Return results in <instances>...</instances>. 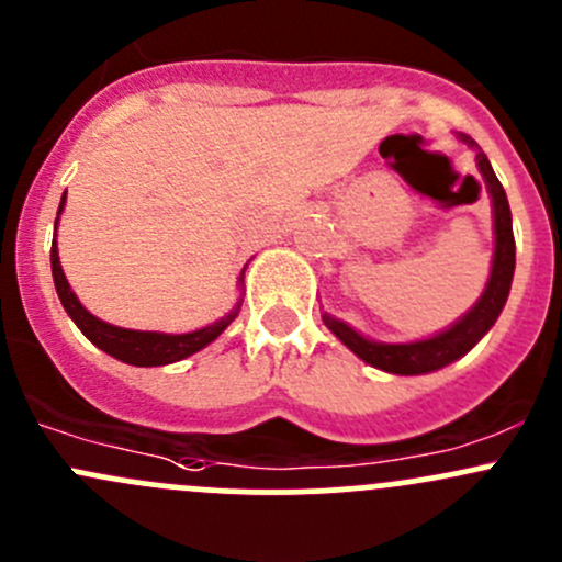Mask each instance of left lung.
<instances>
[{
  "label": "left lung",
  "instance_id": "left-lung-1",
  "mask_svg": "<svg viewBox=\"0 0 562 562\" xmlns=\"http://www.w3.org/2000/svg\"><path fill=\"white\" fill-rule=\"evenodd\" d=\"M468 149L475 151V166H479L481 176H484L486 192L492 201V231H495V252H492V269L490 280H486L484 293L479 302L468 310L459 321L451 323L443 331L432 334V337L413 339V342H378V339L364 337L348 326L339 317L323 313V323L328 331L339 339L348 350H353L361 361H367L375 370L391 372V375H427V372L443 370V367L454 364L462 359L470 348L479 345V339L495 326L501 317L503 307L508 302L514 280V266H517V245H514V228H512V209H508V198L503 184L497 181L495 171H492L490 160L481 151L470 135L457 133Z\"/></svg>",
  "mask_w": 562,
  "mask_h": 562
}]
</instances>
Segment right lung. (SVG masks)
Instances as JSON below:
<instances>
[{"label":"right lung","instance_id":"obj_1","mask_svg":"<svg viewBox=\"0 0 562 562\" xmlns=\"http://www.w3.org/2000/svg\"><path fill=\"white\" fill-rule=\"evenodd\" d=\"M67 195V190H65ZM65 195H61L59 212H56V223H54V245H50V274H54V285L56 293H59V302L65 307V313L72 317L78 328H81L83 337L89 339L92 345H98L100 350H105L108 356L113 359L124 361V364L133 367H162V364H173V361L187 359V356L198 353L206 345H212L231 323L236 321L241 310V296L236 299L234 310L228 315H223L220 321L209 323V326L195 328V331H184V334H166V331H138V328H122L113 326V323L100 321L98 315L89 313L78 296L72 293L70 282H67L65 269H61L59 260V247H56V225H59L61 212H65ZM247 269V266H245ZM245 269L239 274V288L245 285Z\"/></svg>","mask_w":562,"mask_h":562}]
</instances>
